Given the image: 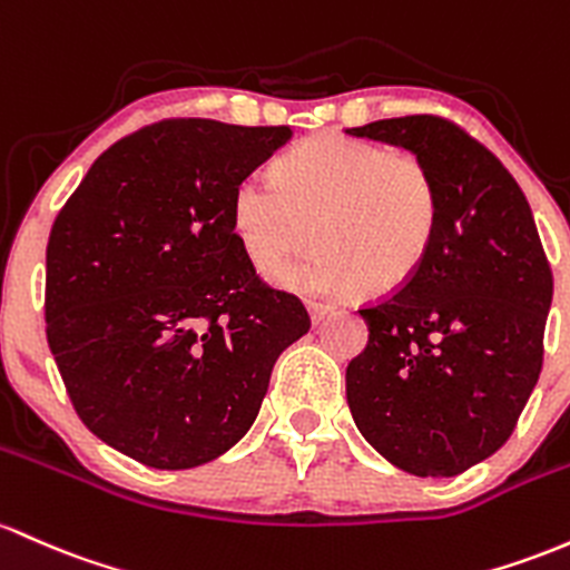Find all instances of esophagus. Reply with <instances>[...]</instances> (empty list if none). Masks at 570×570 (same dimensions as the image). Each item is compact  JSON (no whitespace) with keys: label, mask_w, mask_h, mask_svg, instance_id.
Instances as JSON below:
<instances>
[{"label":"esophagus","mask_w":570,"mask_h":570,"mask_svg":"<svg viewBox=\"0 0 570 570\" xmlns=\"http://www.w3.org/2000/svg\"><path fill=\"white\" fill-rule=\"evenodd\" d=\"M333 311H335V305H330V303H308V314L314 324L324 322V318L333 314Z\"/></svg>","instance_id":"obj_1"}]
</instances>
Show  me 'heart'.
<instances>
[{
	"instance_id": "obj_1",
	"label": "heart",
	"mask_w": 570,
	"mask_h": 570,
	"mask_svg": "<svg viewBox=\"0 0 570 570\" xmlns=\"http://www.w3.org/2000/svg\"><path fill=\"white\" fill-rule=\"evenodd\" d=\"M438 227V186L428 161L346 135H316L275 167L235 186L233 229L259 271L314 295L400 292L428 259Z\"/></svg>"
}]
</instances>
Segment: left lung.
I'll list each match as a JSON object with an SVG mask.
<instances>
[{
    "mask_svg": "<svg viewBox=\"0 0 570 570\" xmlns=\"http://www.w3.org/2000/svg\"><path fill=\"white\" fill-rule=\"evenodd\" d=\"M428 161L438 227L400 292L360 308L367 346L346 367L352 416L414 476H458L495 454L539 381L552 267L522 189L476 137L441 116L346 129Z\"/></svg>",
    "mask_w": 570,
    "mask_h": 570,
    "instance_id": "left-lung-1",
    "label": "left lung"
}]
</instances>
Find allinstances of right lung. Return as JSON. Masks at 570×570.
<instances>
[{
    "instance_id": "obj_1",
    "label": "right lung",
    "mask_w": 570,
    "mask_h": 570,
    "mask_svg": "<svg viewBox=\"0 0 570 570\" xmlns=\"http://www.w3.org/2000/svg\"><path fill=\"white\" fill-rule=\"evenodd\" d=\"M289 127L167 118L99 156L56 216L46 335L80 422L142 465L184 471L235 446L305 305L267 286L233 194Z\"/></svg>"
}]
</instances>
